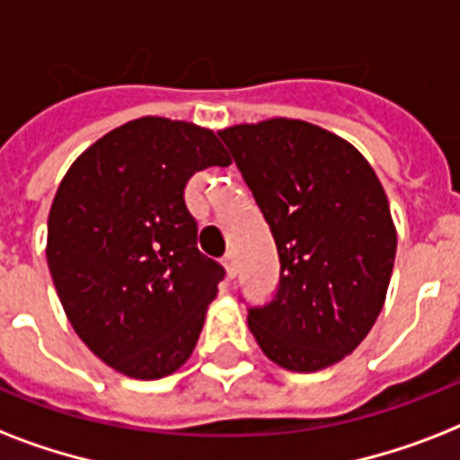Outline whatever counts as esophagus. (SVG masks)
<instances>
[{"label":"esophagus","instance_id":"1","mask_svg":"<svg viewBox=\"0 0 460 460\" xmlns=\"http://www.w3.org/2000/svg\"><path fill=\"white\" fill-rule=\"evenodd\" d=\"M224 267H226V274H229L231 279H234V277H236V272H238L236 252H226V255H224Z\"/></svg>","mask_w":460,"mask_h":460}]
</instances>
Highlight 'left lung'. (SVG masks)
Returning <instances> with one entry per match:
<instances>
[{"instance_id": "left-lung-1", "label": "left lung", "mask_w": 460, "mask_h": 460, "mask_svg": "<svg viewBox=\"0 0 460 460\" xmlns=\"http://www.w3.org/2000/svg\"><path fill=\"white\" fill-rule=\"evenodd\" d=\"M272 231L277 294L248 307L270 360L317 372L353 353L385 305L396 258L389 200L356 147L298 119L219 131Z\"/></svg>"}]
</instances>
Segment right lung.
Listing matches in <instances>:
<instances>
[{
  "label": "right lung",
  "mask_w": 460,
  "mask_h": 460,
  "mask_svg": "<svg viewBox=\"0 0 460 460\" xmlns=\"http://www.w3.org/2000/svg\"><path fill=\"white\" fill-rule=\"evenodd\" d=\"M231 159L215 133L143 117L75 159L47 219V265L71 327L100 360L159 379L193 353L224 267L198 251L188 179Z\"/></svg>",
  "instance_id": "1"
}]
</instances>
